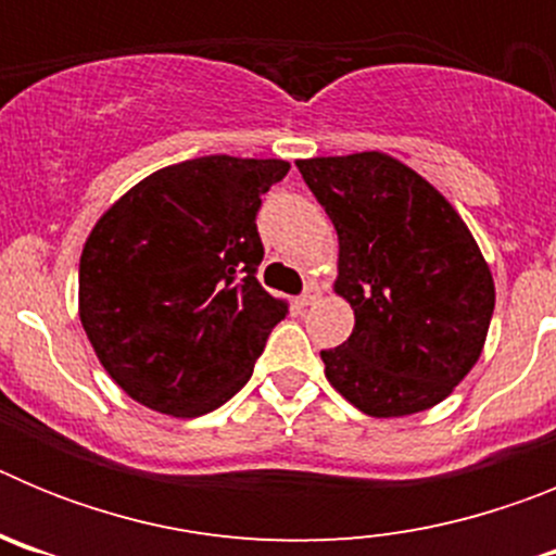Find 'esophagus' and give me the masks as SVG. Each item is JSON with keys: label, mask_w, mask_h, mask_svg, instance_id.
<instances>
[{"label": "esophagus", "mask_w": 556, "mask_h": 556, "mask_svg": "<svg viewBox=\"0 0 556 556\" xmlns=\"http://www.w3.org/2000/svg\"><path fill=\"white\" fill-rule=\"evenodd\" d=\"M317 298H320V287L317 283H306V289L298 294V303L301 306H312V303H317Z\"/></svg>", "instance_id": "1"}]
</instances>
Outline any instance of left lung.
<instances>
[{
    "label": "left lung",
    "instance_id": "left-lung-1",
    "mask_svg": "<svg viewBox=\"0 0 556 556\" xmlns=\"http://www.w3.org/2000/svg\"><path fill=\"white\" fill-rule=\"evenodd\" d=\"M339 236L351 337L320 351L339 395L372 417L440 404L481 356L495 287L468 225L384 152L298 161Z\"/></svg>",
    "mask_w": 556,
    "mask_h": 556
}]
</instances>
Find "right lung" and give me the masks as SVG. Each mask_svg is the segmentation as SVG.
I'll return each instance as SVG.
<instances>
[{"instance_id": "obj_1", "label": "right lung", "mask_w": 556, "mask_h": 556, "mask_svg": "<svg viewBox=\"0 0 556 556\" xmlns=\"http://www.w3.org/2000/svg\"><path fill=\"white\" fill-rule=\"evenodd\" d=\"M278 159L205 155L152 172L102 214L80 255V320L108 376L175 417L214 412L287 317L255 273Z\"/></svg>"}]
</instances>
